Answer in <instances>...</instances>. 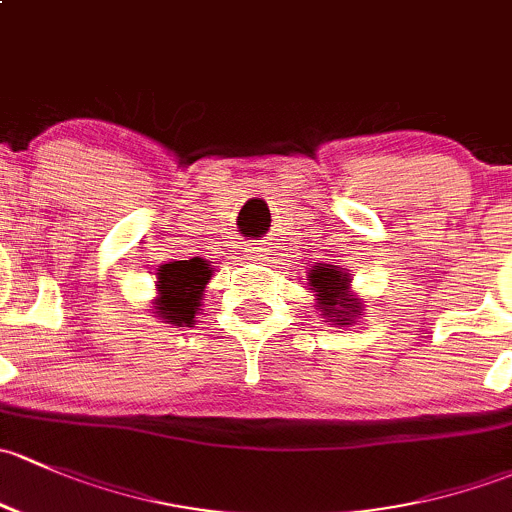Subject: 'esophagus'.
<instances>
[{
	"mask_svg": "<svg viewBox=\"0 0 512 512\" xmlns=\"http://www.w3.org/2000/svg\"><path fill=\"white\" fill-rule=\"evenodd\" d=\"M263 251L266 249H263L261 244H251L249 249H246V256H249L251 261H263Z\"/></svg>",
	"mask_w": 512,
	"mask_h": 512,
	"instance_id": "1",
	"label": "esophagus"
}]
</instances>
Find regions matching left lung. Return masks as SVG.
<instances>
[{
    "instance_id": "8db88e82",
    "label": "left lung",
    "mask_w": 512,
    "mask_h": 512,
    "mask_svg": "<svg viewBox=\"0 0 512 512\" xmlns=\"http://www.w3.org/2000/svg\"><path fill=\"white\" fill-rule=\"evenodd\" d=\"M310 291L318 295V305L323 308V315H328L335 325H350V320L360 313V303H355L350 295V273L340 271L337 266H323L320 263L308 276ZM328 320V323H330Z\"/></svg>"
}]
</instances>
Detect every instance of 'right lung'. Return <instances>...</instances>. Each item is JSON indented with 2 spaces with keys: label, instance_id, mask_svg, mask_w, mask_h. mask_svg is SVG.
<instances>
[{
  "label": "right lung",
  "instance_id": "right-lung-1",
  "mask_svg": "<svg viewBox=\"0 0 512 512\" xmlns=\"http://www.w3.org/2000/svg\"><path fill=\"white\" fill-rule=\"evenodd\" d=\"M209 276H212V268L202 258L160 266V273H157L160 298L155 303V313L165 318V323H177L179 328L192 325Z\"/></svg>",
  "mask_w": 512,
  "mask_h": 512
}]
</instances>
